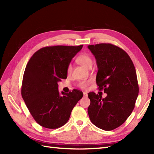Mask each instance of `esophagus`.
Returning <instances> with one entry per match:
<instances>
[{"label": "esophagus", "instance_id": "34e87169", "mask_svg": "<svg viewBox=\"0 0 154 154\" xmlns=\"http://www.w3.org/2000/svg\"><path fill=\"white\" fill-rule=\"evenodd\" d=\"M87 96H88L87 93L84 92V93H83V97H87Z\"/></svg>", "mask_w": 154, "mask_h": 154}]
</instances>
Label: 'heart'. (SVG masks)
I'll return each mask as SVG.
<instances>
[{
    "label": "heart",
    "mask_w": 154,
    "mask_h": 154,
    "mask_svg": "<svg viewBox=\"0 0 154 154\" xmlns=\"http://www.w3.org/2000/svg\"><path fill=\"white\" fill-rule=\"evenodd\" d=\"M76 61L78 63L87 68H90L91 66H92V64H93L92 59H91V57L89 56V55L87 54L80 55L77 58ZM71 71V66L69 65L67 69L68 73H70ZM89 82L90 81H80V82L78 83V86H79V87L81 88V89H85V88H87V87L88 86V85H89Z\"/></svg>",
    "instance_id": "1"
}]
</instances>
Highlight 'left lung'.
Returning a JSON list of instances; mask_svg holds the SVG:
<instances>
[{
    "label": "left lung",
    "instance_id": "1",
    "mask_svg": "<svg viewBox=\"0 0 154 154\" xmlns=\"http://www.w3.org/2000/svg\"><path fill=\"white\" fill-rule=\"evenodd\" d=\"M96 59V77L99 90L107 96L88 93V114L94 125L112 130L125 122L134 109L139 87L133 62L125 51L110 44L88 45Z\"/></svg>",
    "mask_w": 154,
    "mask_h": 154
}]
</instances>
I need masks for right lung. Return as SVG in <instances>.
Wrapping results in <instances>:
<instances>
[{
    "label": "right lung",
    "instance_id": "right-lung-1",
    "mask_svg": "<svg viewBox=\"0 0 154 154\" xmlns=\"http://www.w3.org/2000/svg\"><path fill=\"white\" fill-rule=\"evenodd\" d=\"M83 48L54 45L35 52L26 67L22 97L34 120L40 126L55 129L63 126L83 92L73 89L60 94L59 81L67 79V69L73 57Z\"/></svg>",
    "mask_w": 154,
    "mask_h": 154
}]
</instances>
